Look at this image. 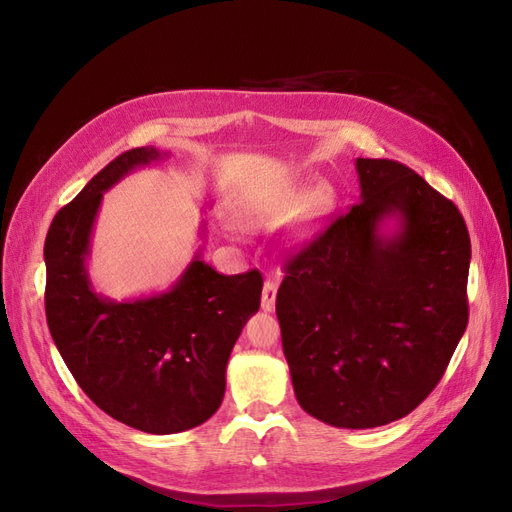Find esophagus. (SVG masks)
<instances>
[{"label":"esophagus","mask_w":512,"mask_h":512,"mask_svg":"<svg viewBox=\"0 0 512 512\" xmlns=\"http://www.w3.org/2000/svg\"><path fill=\"white\" fill-rule=\"evenodd\" d=\"M275 297H277V282L267 280L265 286H262V309L265 312H273L275 309Z\"/></svg>","instance_id":"esophagus-1"}]
</instances>
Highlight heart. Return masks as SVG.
<instances>
[{
    "label": "heart",
    "instance_id": "heart-1",
    "mask_svg": "<svg viewBox=\"0 0 512 512\" xmlns=\"http://www.w3.org/2000/svg\"><path fill=\"white\" fill-rule=\"evenodd\" d=\"M294 209V200L286 196H271L262 198L258 203L245 209V222L250 226H269L284 220Z\"/></svg>",
    "mask_w": 512,
    "mask_h": 512
}]
</instances>
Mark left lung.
I'll list each match as a JSON object with an SVG mask.
<instances>
[{"instance_id":"obj_1","label":"left lung","mask_w":512,"mask_h":512,"mask_svg":"<svg viewBox=\"0 0 512 512\" xmlns=\"http://www.w3.org/2000/svg\"><path fill=\"white\" fill-rule=\"evenodd\" d=\"M361 200L286 260L275 312L294 395L369 429L436 389L468 327L470 235L453 200L395 160H356ZM399 214L398 235L379 224Z\"/></svg>"}]
</instances>
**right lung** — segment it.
Segmentation results:
<instances>
[{
	"label": "right lung",
	"instance_id": "right-lung-1",
	"mask_svg": "<svg viewBox=\"0 0 512 512\" xmlns=\"http://www.w3.org/2000/svg\"><path fill=\"white\" fill-rule=\"evenodd\" d=\"M164 156L153 147L121 153L57 211L44 241L46 322L61 359L100 410L158 436L220 408L228 356L262 292L258 269L222 275L198 254L156 297L115 303L91 290L85 258L102 194Z\"/></svg>",
	"mask_w": 512,
	"mask_h": 512
}]
</instances>
